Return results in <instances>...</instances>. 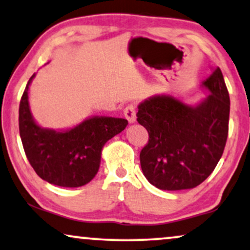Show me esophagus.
I'll return each mask as SVG.
<instances>
[{
	"instance_id": "obj_1",
	"label": "esophagus",
	"mask_w": 250,
	"mask_h": 250,
	"mask_svg": "<svg viewBox=\"0 0 250 250\" xmlns=\"http://www.w3.org/2000/svg\"><path fill=\"white\" fill-rule=\"evenodd\" d=\"M124 116L128 120L130 124H134L137 122V110L134 105H127L124 109Z\"/></svg>"
}]
</instances>
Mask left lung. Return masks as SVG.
<instances>
[{"instance_id":"1","label":"left lung","mask_w":250,"mask_h":250,"mask_svg":"<svg viewBox=\"0 0 250 250\" xmlns=\"http://www.w3.org/2000/svg\"><path fill=\"white\" fill-rule=\"evenodd\" d=\"M199 85L208 95L195 105L171 95H156L138 105V123L149 134L140 153L141 169L158 189H193L223 155L229 95L219 67Z\"/></svg>"}]
</instances>
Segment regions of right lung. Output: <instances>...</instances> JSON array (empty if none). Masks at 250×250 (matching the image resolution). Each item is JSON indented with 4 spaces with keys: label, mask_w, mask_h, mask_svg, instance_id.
I'll return each instance as SVG.
<instances>
[{
    "label": "right lung",
    "mask_w": 250,
    "mask_h": 250,
    "mask_svg": "<svg viewBox=\"0 0 250 250\" xmlns=\"http://www.w3.org/2000/svg\"><path fill=\"white\" fill-rule=\"evenodd\" d=\"M31 76L20 104V135L30 165L42 180L62 188L84 186L96 176L102 149L127 126V120L106 116L88 117L62 130L40 126L31 112Z\"/></svg>",
    "instance_id": "obj_1"
}]
</instances>
